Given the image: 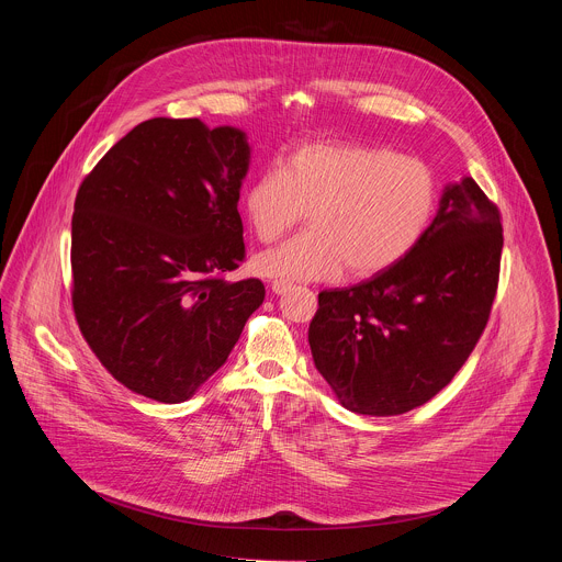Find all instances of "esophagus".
I'll return each instance as SVG.
<instances>
[{
  "label": "esophagus",
  "mask_w": 562,
  "mask_h": 562,
  "mask_svg": "<svg viewBox=\"0 0 562 562\" xmlns=\"http://www.w3.org/2000/svg\"><path fill=\"white\" fill-rule=\"evenodd\" d=\"M291 286H293V284H291V282H284V280H273V282H271V291H273L276 295H284L286 291H291Z\"/></svg>",
  "instance_id": "obj_1"
}]
</instances>
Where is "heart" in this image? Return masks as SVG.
Returning a JSON list of instances; mask_svg holds the SVG:
<instances>
[{"mask_svg":"<svg viewBox=\"0 0 562 562\" xmlns=\"http://www.w3.org/2000/svg\"><path fill=\"white\" fill-rule=\"evenodd\" d=\"M438 202L434 171L391 148L319 142L265 169L245 193V215L260 243L280 239L304 211L308 231L254 262L265 278L331 282L347 267L371 278L403 262L425 237Z\"/></svg>","mask_w":562,"mask_h":562,"instance_id":"b5f03b06","label":"heart"}]
</instances>
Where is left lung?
<instances>
[{"label": "left lung", "instance_id": "1", "mask_svg": "<svg viewBox=\"0 0 562 562\" xmlns=\"http://www.w3.org/2000/svg\"><path fill=\"white\" fill-rule=\"evenodd\" d=\"M503 224L471 178L447 184L420 245L360 284L317 295L315 369L362 416L412 412L445 389L485 331Z\"/></svg>", "mask_w": 562, "mask_h": 562}]
</instances>
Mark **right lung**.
I'll return each mask as SVG.
<instances>
[{"mask_svg":"<svg viewBox=\"0 0 562 562\" xmlns=\"http://www.w3.org/2000/svg\"><path fill=\"white\" fill-rule=\"evenodd\" d=\"M247 133L153 117L85 178L70 228L72 308L106 371L157 403H184L228 358L265 300L245 260Z\"/></svg>","mask_w":562,"mask_h":562,"instance_id":"1","label":"right lung"}]
</instances>
